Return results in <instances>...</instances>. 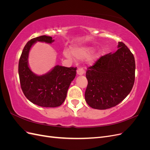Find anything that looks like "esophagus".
Masks as SVG:
<instances>
[{"instance_id":"obj_1","label":"esophagus","mask_w":150,"mask_h":150,"mask_svg":"<svg viewBox=\"0 0 150 150\" xmlns=\"http://www.w3.org/2000/svg\"><path fill=\"white\" fill-rule=\"evenodd\" d=\"M84 73V71L83 67H79L78 70H77V74L78 75H83Z\"/></svg>"}]
</instances>
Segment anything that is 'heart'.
<instances>
[{
	"instance_id": "b5f03b06",
	"label": "heart",
	"mask_w": 150,
	"mask_h": 150,
	"mask_svg": "<svg viewBox=\"0 0 150 150\" xmlns=\"http://www.w3.org/2000/svg\"><path fill=\"white\" fill-rule=\"evenodd\" d=\"M93 51L92 47H80L77 48H72V53L73 56L78 59H83L88 57L91 53ZM64 54L66 57H70V54L67 52H64ZM98 57V54H94V55L90 56L89 58V61L90 62H93Z\"/></svg>"
}]
</instances>
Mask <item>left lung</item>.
I'll return each mask as SVG.
<instances>
[{"mask_svg":"<svg viewBox=\"0 0 150 150\" xmlns=\"http://www.w3.org/2000/svg\"><path fill=\"white\" fill-rule=\"evenodd\" d=\"M118 49L99 57L86 72L88 86L85 100L96 110L116 106L131 92L135 79L133 54L119 42Z\"/></svg>","mask_w":150,"mask_h":150,"instance_id":"left-lung-1","label":"left lung"}]
</instances>
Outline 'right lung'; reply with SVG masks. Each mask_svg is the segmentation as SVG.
Segmentation results:
<instances>
[{
    "label": "right lung",
    "instance_id": "right-lung-1",
    "mask_svg": "<svg viewBox=\"0 0 150 150\" xmlns=\"http://www.w3.org/2000/svg\"><path fill=\"white\" fill-rule=\"evenodd\" d=\"M37 41L51 44L54 40L50 36L41 35L32 39L25 44L19 62L21 87L31 103L45 108L58 107L65 101L77 68L57 65L46 74H34L28 66V56L30 47Z\"/></svg>",
    "mask_w": 150,
    "mask_h": 150
}]
</instances>
